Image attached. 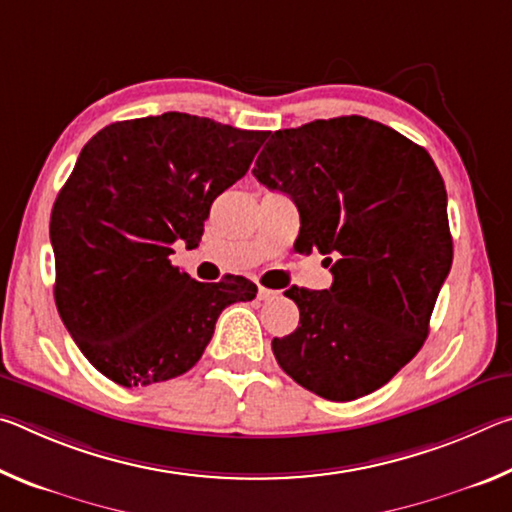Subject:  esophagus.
Masks as SVG:
<instances>
[{
  "label": "esophagus",
  "mask_w": 512,
  "mask_h": 512,
  "mask_svg": "<svg viewBox=\"0 0 512 512\" xmlns=\"http://www.w3.org/2000/svg\"><path fill=\"white\" fill-rule=\"evenodd\" d=\"M277 296H280V291L264 289V287H259V291H257V298H259V300H273V298H277Z\"/></svg>",
  "instance_id": "esophagus-1"
}]
</instances>
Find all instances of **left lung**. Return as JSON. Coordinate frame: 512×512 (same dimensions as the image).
Masks as SVG:
<instances>
[{
    "label": "left lung",
    "instance_id": "left-lung-1",
    "mask_svg": "<svg viewBox=\"0 0 512 512\" xmlns=\"http://www.w3.org/2000/svg\"><path fill=\"white\" fill-rule=\"evenodd\" d=\"M255 178L293 198L298 253L318 250L327 291L289 289L296 332L273 339L280 368L332 402L377 391L409 363L452 268L447 192L422 146L368 117L275 131Z\"/></svg>",
    "mask_w": 512,
    "mask_h": 512
}]
</instances>
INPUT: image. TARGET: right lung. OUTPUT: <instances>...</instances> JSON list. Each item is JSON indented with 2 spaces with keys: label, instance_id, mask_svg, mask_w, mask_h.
<instances>
[{
  "label": "right lung",
  "instance_id": "1",
  "mask_svg": "<svg viewBox=\"0 0 512 512\" xmlns=\"http://www.w3.org/2000/svg\"><path fill=\"white\" fill-rule=\"evenodd\" d=\"M266 131L164 112L115 121L83 146L51 210L54 298L94 368L135 388L183 375L232 302L253 300L246 277L196 282L171 264L196 248L214 198L246 176Z\"/></svg>",
  "mask_w": 512,
  "mask_h": 512
}]
</instances>
